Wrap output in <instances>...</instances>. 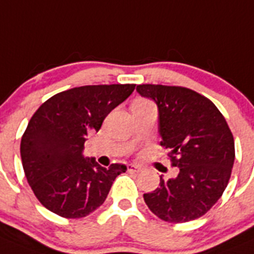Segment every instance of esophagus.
Wrapping results in <instances>:
<instances>
[{
    "mask_svg": "<svg viewBox=\"0 0 254 254\" xmlns=\"http://www.w3.org/2000/svg\"><path fill=\"white\" fill-rule=\"evenodd\" d=\"M127 170H128V172H134V173H139L142 171V167L138 165H133V163H131V165L127 166Z\"/></svg>",
    "mask_w": 254,
    "mask_h": 254,
    "instance_id": "esophagus-1",
    "label": "esophagus"
}]
</instances>
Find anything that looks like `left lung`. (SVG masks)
Wrapping results in <instances>:
<instances>
[{"mask_svg":"<svg viewBox=\"0 0 254 254\" xmlns=\"http://www.w3.org/2000/svg\"><path fill=\"white\" fill-rule=\"evenodd\" d=\"M141 97L158 108L162 146L170 148L177 177L159 178V187L144 193L158 218L183 223L213 207L228 185L234 163V141L226 120L212 101L185 87L139 84Z\"/></svg>","mask_w":254,"mask_h":254,"instance_id":"obj_1","label":"left lung"}]
</instances>
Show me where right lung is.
<instances>
[{
    "label": "right lung",
    "mask_w": 254,
    "mask_h": 254,
    "mask_svg": "<svg viewBox=\"0 0 254 254\" xmlns=\"http://www.w3.org/2000/svg\"><path fill=\"white\" fill-rule=\"evenodd\" d=\"M136 84L82 86L57 93L32 116L21 139L28 185L48 211L82 218L102 206L116 177L127 166L102 167L84 158L87 137L100 131L106 116L126 101Z\"/></svg>",
    "instance_id": "obj_1"
}]
</instances>
